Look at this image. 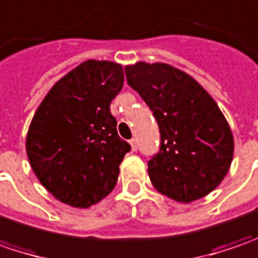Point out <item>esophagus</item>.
Listing matches in <instances>:
<instances>
[{
	"label": "esophagus",
	"instance_id": "1",
	"mask_svg": "<svg viewBox=\"0 0 258 258\" xmlns=\"http://www.w3.org/2000/svg\"><path fill=\"white\" fill-rule=\"evenodd\" d=\"M130 146H131V150L136 151L139 149V144H137V139H131L130 140Z\"/></svg>",
	"mask_w": 258,
	"mask_h": 258
}]
</instances>
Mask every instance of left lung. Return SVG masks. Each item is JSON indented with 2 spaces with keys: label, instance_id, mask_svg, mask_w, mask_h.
Instances as JSON below:
<instances>
[{
  "label": "left lung",
  "instance_id": "1",
  "mask_svg": "<svg viewBox=\"0 0 258 258\" xmlns=\"http://www.w3.org/2000/svg\"><path fill=\"white\" fill-rule=\"evenodd\" d=\"M128 85L149 105L160 130V150L149 160L156 190L180 204L211 194L230 170L234 137L212 96L167 63L125 66Z\"/></svg>",
  "mask_w": 258,
  "mask_h": 258
}]
</instances>
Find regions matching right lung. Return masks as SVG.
Returning <instances> with one entry per match:
<instances>
[{
    "mask_svg": "<svg viewBox=\"0 0 258 258\" xmlns=\"http://www.w3.org/2000/svg\"><path fill=\"white\" fill-rule=\"evenodd\" d=\"M124 85L122 66L86 60L53 85L28 127L26 151L40 183L57 201L89 208L117 185L130 144L109 105Z\"/></svg>",
    "mask_w": 258,
    "mask_h": 258,
    "instance_id": "1",
    "label": "right lung"
}]
</instances>
